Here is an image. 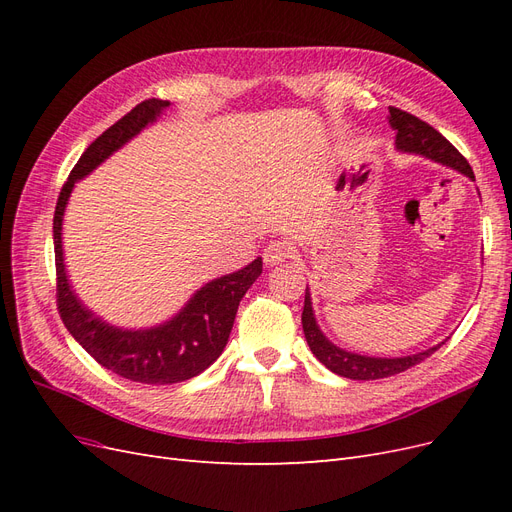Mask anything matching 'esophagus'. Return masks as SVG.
I'll list each match as a JSON object with an SVG mask.
<instances>
[{"instance_id": "1", "label": "esophagus", "mask_w": 512, "mask_h": 512, "mask_svg": "<svg viewBox=\"0 0 512 512\" xmlns=\"http://www.w3.org/2000/svg\"><path fill=\"white\" fill-rule=\"evenodd\" d=\"M292 254V245L286 243V241H271L267 247H265V254H262V258H265V265L269 267H275V265H282V262H286Z\"/></svg>"}]
</instances>
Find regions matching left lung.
Masks as SVG:
<instances>
[{"instance_id": "left-lung-1", "label": "left lung", "mask_w": 512, "mask_h": 512, "mask_svg": "<svg viewBox=\"0 0 512 512\" xmlns=\"http://www.w3.org/2000/svg\"><path fill=\"white\" fill-rule=\"evenodd\" d=\"M389 126L395 130V149L401 153H412V156H423L431 162H438L442 166H448L457 170V173L466 175L474 181V173L468 164V160L461 156V153L446 141V138L433 130L429 123L421 121L418 117L399 111V108H389ZM303 333L307 339L309 350L314 352L316 359L331 369L333 374L350 378V380H378V378H389L395 374H401L416 363L425 361L427 356L436 352L444 342L431 346L427 350L414 352L408 356H367L359 352H350L335 346L331 339L322 333L316 322V314L312 307V292L309 286L305 288V305H303Z\"/></svg>"}]
</instances>
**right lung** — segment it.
<instances>
[{
    "label": "right lung",
    "mask_w": 512,
    "mask_h": 512,
    "mask_svg": "<svg viewBox=\"0 0 512 512\" xmlns=\"http://www.w3.org/2000/svg\"><path fill=\"white\" fill-rule=\"evenodd\" d=\"M168 100H145L121 117L115 126L102 132L72 168L61 188L53 218V245L57 269V305L66 329L94 359L113 374L143 384H175L190 380L218 361L235 324L243 294L262 273V258L235 273L200 286L179 312L147 329H123L102 320L79 299L72 288L64 262V213L76 181L113 156L134 136L156 123Z\"/></svg>",
    "instance_id": "obj_1"
}]
</instances>
